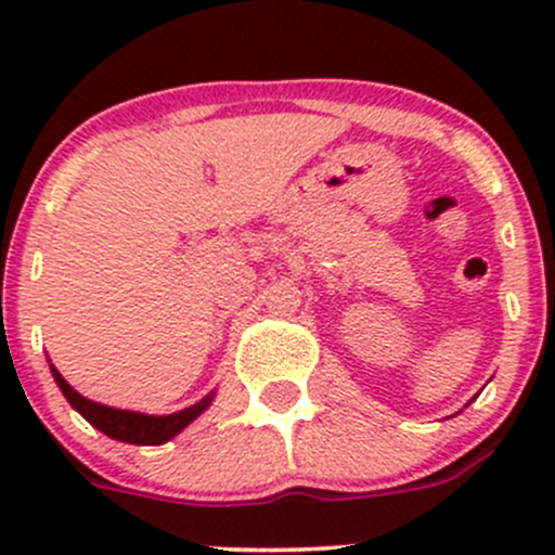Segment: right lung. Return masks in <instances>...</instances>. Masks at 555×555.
Instances as JSON below:
<instances>
[{
  "instance_id": "1",
  "label": "right lung",
  "mask_w": 555,
  "mask_h": 555,
  "mask_svg": "<svg viewBox=\"0 0 555 555\" xmlns=\"http://www.w3.org/2000/svg\"><path fill=\"white\" fill-rule=\"evenodd\" d=\"M53 371L55 384L59 389L64 391V397L69 400V405L80 413L86 422H91L99 433H104L106 438L112 440H122V443H133V446H160L166 440H171L173 435L182 433L193 418H198L206 408L211 405L215 395H206L204 400L195 402V405L184 408L179 413H169V416H147V413H137V411H117V408L102 405V402H93L88 397H82L80 391L72 389L69 384L64 382L59 371L50 365Z\"/></svg>"
}]
</instances>
